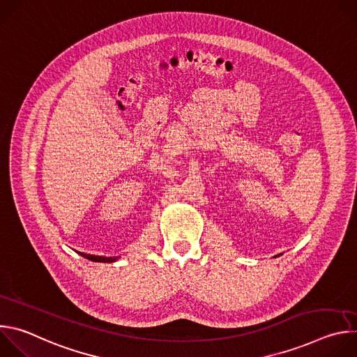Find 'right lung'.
I'll return each instance as SVG.
<instances>
[{"mask_svg": "<svg viewBox=\"0 0 357 357\" xmlns=\"http://www.w3.org/2000/svg\"><path fill=\"white\" fill-rule=\"evenodd\" d=\"M82 256L87 260H91V261H97V263H113L116 261L117 259L116 257H101V256H91V254H84V252H80Z\"/></svg>", "mask_w": 357, "mask_h": 357, "instance_id": "1", "label": "right lung"}]
</instances>
